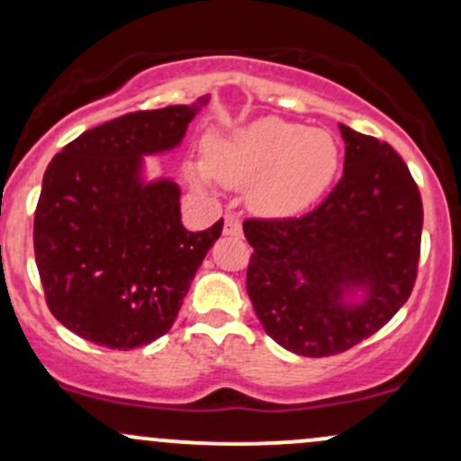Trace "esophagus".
Wrapping results in <instances>:
<instances>
[{
  "instance_id": "esophagus-1",
  "label": "esophagus",
  "mask_w": 461,
  "mask_h": 461,
  "mask_svg": "<svg viewBox=\"0 0 461 461\" xmlns=\"http://www.w3.org/2000/svg\"><path fill=\"white\" fill-rule=\"evenodd\" d=\"M222 234H225V236H234V239H240V236H242V225H240L239 216H234V214H227L225 216Z\"/></svg>"
}]
</instances>
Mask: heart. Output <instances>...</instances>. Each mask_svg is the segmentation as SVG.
Segmentation results:
<instances>
[{
	"instance_id": "heart-1",
	"label": "heart",
	"mask_w": 461,
	"mask_h": 461,
	"mask_svg": "<svg viewBox=\"0 0 461 461\" xmlns=\"http://www.w3.org/2000/svg\"><path fill=\"white\" fill-rule=\"evenodd\" d=\"M337 166L339 149L326 131L262 118L212 138L207 159L190 161L185 173L199 188H210L214 179L231 188L254 183L251 207L265 216L286 219L320 199Z\"/></svg>"
}]
</instances>
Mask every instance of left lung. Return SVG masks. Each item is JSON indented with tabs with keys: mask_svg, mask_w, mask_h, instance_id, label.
Instances as JSON below:
<instances>
[{
	"mask_svg": "<svg viewBox=\"0 0 461 461\" xmlns=\"http://www.w3.org/2000/svg\"><path fill=\"white\" fill-rule=\"evenodd\" d=\"M343 176L300 219L242 222L254 247L247 293L273 341L302 357L346 352L381 330L411 295L422 199L402 157L339 124Z\"/></svg>",
	"mask_w": 461,
	"mask_h": 461,
	"instance_id": "1",
	"label": "left lung"
}]
</instances>
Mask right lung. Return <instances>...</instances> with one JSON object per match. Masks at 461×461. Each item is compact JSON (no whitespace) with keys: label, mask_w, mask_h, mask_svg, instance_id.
I'll return each instance as SVG.
<instances>
[{"label":"right lung","mask_w":461,"mask_h":461,"mask_svg":"<svg viewBox=\"0 0 461 461\" xmlns=\"http://www.w3.org/2000/svg\"><path fill=\"white\" fill-rule=\"evenodd\" d=\"M207 100L94 126L45 170L34 212L45 302L65 328L95 346L133 350L166 335L219 240L222 219L188 231L179 185L144 175V157L176 149Z\"/></svg>","instance_id":"right-lung-1"}]
</instances>
